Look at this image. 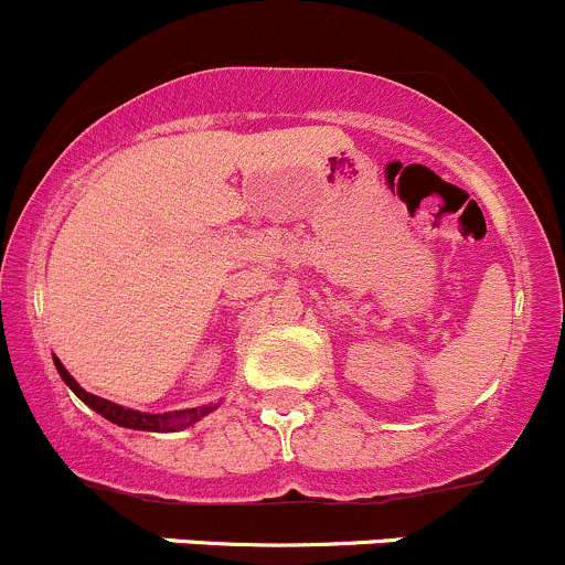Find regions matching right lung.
<instances>
[{
  "label": "right lung",
  "instance_id": "add662e5",
  "mask_svg": "<svg viewBox=\"0 0 565 565\" xmlns=\"http://www.w3.org/2000/svg\"><path fill=\"white\" fill-rule=\"evenodd\" d=\"M53 363H56V372L62 374V380L66 382V385H70V391L75 393V396L81 398L83 404H88L90 409L99 412L102 417H107V420L115 423V426L135 428V430H183L188 426H193V423H199L204 415H210V412L215 409V406H212V404L193 406V409L163 412V415H150V412L126 409V406L113 404V402H107V398H99V396H94V393L83 391V387L75 382V377H72L70 372H66L64 363L58 361V358H53Z\"/></svg>",
  "mask_w": 565,
  "mask_h": 565
}]
</instances>
